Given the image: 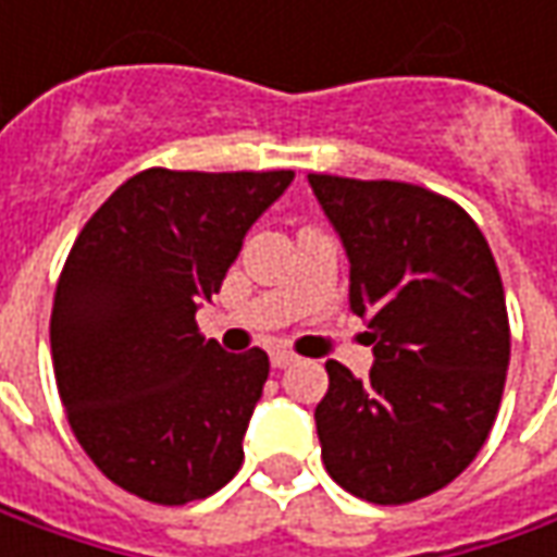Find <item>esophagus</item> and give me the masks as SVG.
<instances>
[{
  "label": "esophagus",
  "mask_w": 557,
  "mask_h": 557,
  "mask_svg": "<svg viewBox=\"0 0 557 557\" xmlns=\"http://www.w3.org/2000/svg\"><path fill=\"white\" fill-rule=\"evenodd\" d=\"M269 359H272V366H275V369H288V366H294V362H297V356L288 354V350H272V356H269Z\"/></svg>",
  "instance_id": "esophagus-1"
}]
</instances>
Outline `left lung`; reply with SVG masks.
Here are the masks:
<instances>
[{"instance_id": "left-lung-1", "label": "left lung", "mask_w": 557, "mask_h": 557, "mask_svg": "<svg viewBox=\"0 0 557 557\" xmlns=\"http://www.w3.org/2000/svg\"><path fill=\"white\" fill-rule=\"evenodd\" d=\"M310 185L374 354L366 381L325 362L322 461L366 503H416L456 481L493 431L511 354L503 278L478 223L437 191L325 173Z\"/></svg>"}]
</instances>
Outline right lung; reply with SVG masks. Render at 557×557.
I'll use <instances>...</instances> for the list:
<instances>
[{"instance_id":"obj_1","label":"right lung","mask_w":557,"mask_h":557,"mask_svg":"<svg viewBox=\"0 0 557 557\" xmlns=\"http://www.w3.org/2000/svg\"><path fill=\"white\" fill-rule=\"evenodd\" d=\"M290 180L151 166L98 207L67 253L49 325L58 394L98 471L145 503L207 499L245 461L269 356L225 354L195 312Z\"/></svg>"}]
</instances>
